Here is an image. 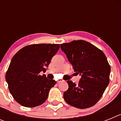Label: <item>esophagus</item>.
<instances>
[{
	"mask_svg": "<svg viewBox=\"0 0 121 121\" xmlns=\"http://www.w3.org/2000/svg\"><path fill=\"white\" fill-rule=\"evenodd\" d=\"M63 81H64V80L61 79H59L57 80V82H63Z\"/></svg>",
	"mask_w": 121,
	"mask_h": 121,
	"instance_id": "esophagus-1",
	"label": "esophagus"
}]
</instances>
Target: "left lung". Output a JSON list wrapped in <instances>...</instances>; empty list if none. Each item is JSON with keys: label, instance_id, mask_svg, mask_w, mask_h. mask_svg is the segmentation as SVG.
<instances>
[{"label": "left lung", "instance_id": "8db88e82", "mask_svg": "<svg viewBox=\"0 0 121 121\" xmlns=\"http://www.w3.org/2000/svg\"><path fill=\"white\" fill-rule=\"evenodd\" d=\"M72 65L74 71L81 78L76 85L67 81L68 89L64 93L67 103L78 108L95 105L102 97L110 82V66L103 51L83 40L60 44Z\"/></svg>", "mask_w": 121, "mask_h": 121}]
</instances>
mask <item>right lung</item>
I'll list each match as a JSON object with an SVG mask.
<instances>
[{
  "label": "right lung",
  "mask_w": 121,
  "mask_h": 121,
  "mask_svg": "<svg viewBox=\"0 0 121 121\" xmlns=\"http://www.w3.org/2000/svg\"><path fill=\"white\" fill-rule=\"evenodd\" d=\"M59 48V44H32L22 48L14 56L5 79L9 92L19 104L31 108L45 102L56 81L39 73L46 71Z\"/></svg>",
  "instance_id": "add662e5"
}]
</instances>
